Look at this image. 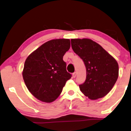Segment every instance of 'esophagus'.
I'll return each instance as SVG.
<instances>
[{"mask_svg":"<svg viewBox=\"0 0 131 131\" xmlns=\"http://www.w3.org/2000/svg\"><path fill=\"white\" fill-rule=\"evenodd\" d=\"M76 77H77V72H74L73 73V77L75 78Z\"/></svg>","mask_w":131,"mask_h":131,"instance_id":"34e87169","label":"esophagus"}]
</instances>
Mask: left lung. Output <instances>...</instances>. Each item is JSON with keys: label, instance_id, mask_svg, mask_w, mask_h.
<instances>
[{"label": "left lung", "instance_id": "1", "mask_svg": "<svg viewBox=\"0 0 131 131\" xmlns=\"http://www.w3.org/2000/svg\"><path fill=\"white\" fill-rule=\"evenodd\" d=\"M74 52L84 61L86 78L80 90L92 100L105 96L114 86L119 75L116 60L101 46L88 38L71 39Z\"/></svg>", "mask_w": 131, "mask_h": 131}]
</instances>
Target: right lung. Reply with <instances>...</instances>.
Returning a JSON list of instances; mask_svg holds the SVG:
<instances>
[{"mask_svg": "<svg viewBox=\"0 0 131 131\" xmlns=\"http://www.w3.org/2000/svg\"><path fill=\"white\" fill-rule=\"evenodd\" d=\"M70 48L69 39L45 43L27 57L22 75L26 86L36 98L51 103L60 96L71 74L67 72L64 54Z\"/></svg>", "mask_w": 131, "mask_h": 131, "instance_id": "obj_1", "label": "right lung"}]
</instances>
